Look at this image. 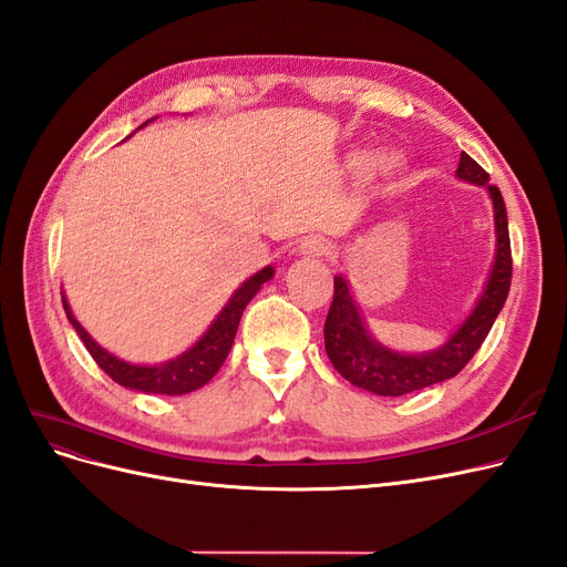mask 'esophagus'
I'll return each instance as SVG.
<instances>
[{
	"mask_svg": "<svg viewBox=\"0 0 567 567\" xmlns=\"http://www.w3.org/2000/svg\"><path fill=\"white\" fill-rule=\"evenodd\" d=\"M298 252L302 258H323V256H330V244L321 237H307L300 244Z\"/></svg>",
	"mask_w": 567,
	"mask_h": 567,
	"instance_id": "1",
	"label": "esophagus"
}]
</instances>
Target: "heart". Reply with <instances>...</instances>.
<instances>
[{"label": "heart", "instance_id": "b5f03b06", "mask_svg": "<svg viewBox=\"0 0 567 567\" xmlns=\"http://www.w3.org/2000/svg\"><path fill=\"white\" fill-rule=\"evenodd\" d=\"M363 164V157H354L351 159V166H361Z\"/></svg>", "mask_w": 567, "mask_h": 567}]
</instances>
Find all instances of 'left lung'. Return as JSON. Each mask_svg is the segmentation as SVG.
<instances>
[{"label":"left lung","mask_w":567,"mask_h":567,"mask_svg":"<svg viewBox=\"0 0 567 567\" xmlns=\"http://www.w3.org/2000/svg\"><path fill=\"white\" fill-rule=\"evenodd\" d=\"M457 178L481 185L491 194L495 210L497 250L491 277H487V284L476 307L472 309V315L462 321L455 333L447 338V342H443L434 351H424V354H399L394 349L382 347L368 333L347 279L336 277L333 305L328 309L323 326L326 354L344 380L365 389V392H373L378 396H403L410 392H417V389L455 378L460 370L472 361L487 333H491V328L504 307V300L509 296L514 267L509 223H506L502 192L487 183L491 175H487L466 152L460 154Z\"/></svg>","instance_id":"left-lung-1"}]
</instances>
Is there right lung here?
Wrapping results in <instances>:
<instances>
[{"mask_svg":"<svg viewBox=\"0 0 567 567\" xmlns=\"http://www.w3.org/2000/svg\"><path fill=\"white\" fill-rule=\"evenodd\" d=\"M271 277H275V267H265V269L256 271V275L246 279L237 288V292H234L229 302L223 307L216 321L208 326V330L197 342H194L187 351H183L181 357H175L166 363H157V365H138V363H128V361L116 359L114 354H110L107 349L97 344L82 328V323L74 319L65 296H63V307H65V315H68L72 328L76 330V336L82 338L93 361L101 365L116 384H122L126 389H135V392H145V394L178 396V394H189V392H194V389L204 386L206 382H210L213 375L218 373L220 365L225 363V359L229 354L234 336H237V328H239L246 305L256 298V292Z\"/></svg>","mask_w":567,"mask_h":567,"instance_id":"1","label":"right lung"}]
</instances>
